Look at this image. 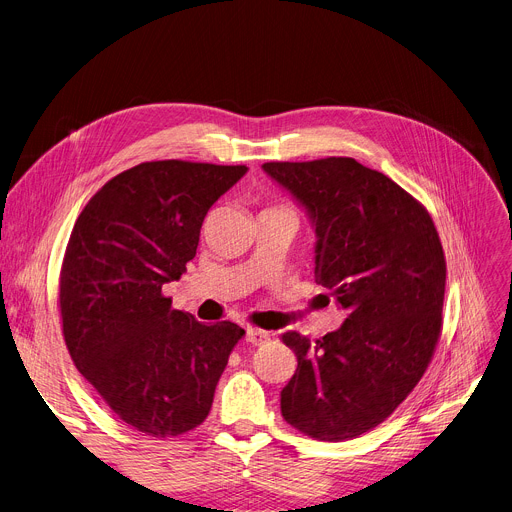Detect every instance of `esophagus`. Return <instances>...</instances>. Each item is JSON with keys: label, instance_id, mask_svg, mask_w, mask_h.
<instances>
[{"label": "esophagus", "instance_id": "esophagus-1", "mask_svg": "<svg viewBox=\"0 0 512 512\" xmlns=\"http://www.w3.org/2000/svg\"><path fill=\"white\" fill-rule=\"evenodd\" d=\"M245 337H247V341H249L251 345H263V343L269 341V333H265V331H261V329H253V327H249V329L245 331Z\"/></svg>", "mask_w": 512, "mask_h": 512}]
</instances>
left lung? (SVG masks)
I'll list each match as a JSON object with an SVG mask.
<instances>
[{
	"label": "left lung",
	"instance_id": "1",
	"mask_svg": "<svg viewBox=\"0 0 512 512\" xmlns=\"http://www.w3.org/2000/svg\"><path fill=\"white\" fill-rule=\"evenodd\" d=\"M261 169L306 212L316 282L347 312L314 343L282 335L298 357L282 414L320 441L359 437L412 392L439 341L447 269L435 224L398 183L351 157Z\"/></svg>",
	"mask_w": 512,
	"mask_h": 512
}]
</instances>
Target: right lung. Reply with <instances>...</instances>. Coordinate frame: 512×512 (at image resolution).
<instances>
[{
  "mask_svg": "<svg viewBox=\"0 0 512 512\" xmlns=\"http://www.w3.org/2000/svg\"><path fill=\"white\" fill-rule=\"evenodd\" d=\"M247 171L141 163L110 179L73 226L59 286L65 343L79 374L136 431L175 437L202 425L245 335L235 322L173 310L161 290L196 257L208 210Z\"/></svg>",
  "mask_w": 512,
  "mask_h": 512,
  "instance_id": "right-lung-1",
  "label": "right lung"
}]
</instances>
